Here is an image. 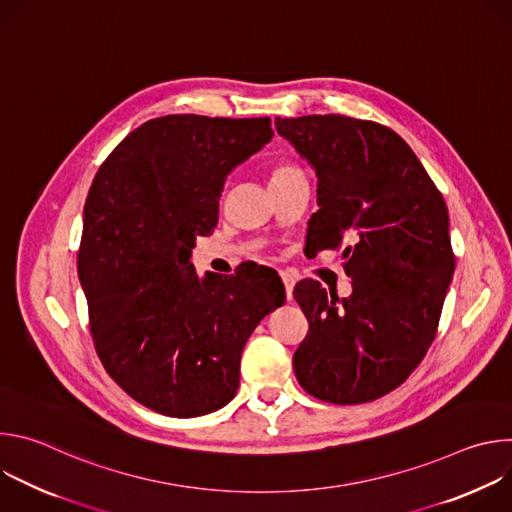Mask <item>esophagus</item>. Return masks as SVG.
Here are the masks:
<instances>
[{
	"mask_svg": "<svg viewBox=\"0 0 512 512\" xmlns=\"http://www.w3.org/2000/svg\"><path fill=\"white\" fill-rule=\"evenodd\" d=\"M279 275H281V281L285 285L287 300H291V294H294V285H296V277H294V273H289V271H279Z\"/></svg>",
	"mask_w": 512,
	"mask_h": 512,
	"instance_id": "obj_1",
	"label": "esophagus"
}]
</instances>
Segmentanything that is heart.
Returning <instances> with one entry per match:
<instances>
[{
	"mask_svg": "<svg viewBox=\"0 0 512 512\" xmlns=\"http://www.w3.org/2000/svg\"><path fill=\"white\" fill-rule=\"evenodd\" d=\"M296 174H300V168L291 166V164H277V166L271 168V184L281 182V180H287V178L296 176Z\"/></svg>",
	"mask_w": 512,
	"mask_h": 512,
	"instance_id": "1",
	"label": "heart"
}]
</instances>
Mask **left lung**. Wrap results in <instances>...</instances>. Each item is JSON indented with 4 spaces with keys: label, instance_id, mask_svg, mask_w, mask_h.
I'll use <instances>...</instances> for the list:
<instances>
[{
    "label": "left lung",
    "instance_id": "obj_1",
    "mask_svg": "<svg viewBox=\"0 0 512 512\" xmlns=\"http://www.w3.org/2000/svg\"><path fill=\"white\" fill-rule=\"evenodd\" d=\"M312 166L318 212L306 249L342 251L348 298L304 279L294 298L310 322L294 354L314 397L356 405L397 389L433 342L454 275L450 216L409 145L389 127L344 115L275 119Z\"/></svg>",
    "mask_w": 512,
    "mask_h": 512
}]
</instances>
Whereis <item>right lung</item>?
<instances>
[{"label": "right lung", "mask_w": 512, "mask_h": 512, "mask_svg": "<svg viewBox=\"0 0 512 512\" xmlns=\"http://www.w3.org/2000/svg\"><path fill=\"white\" fill-rule=\"evenodd\" d=\"M271 137L269 117L145 121L87 196L79 279L97 354L129 397L162 415L198 417L233 401L249 336L285 304L273 271L200 277L190 263L218 223L229 174Z\"/></svg>", "instance_id": "obj_1"}]
</instances>
